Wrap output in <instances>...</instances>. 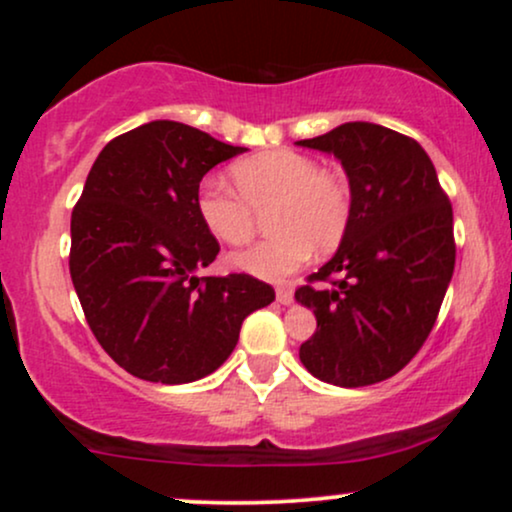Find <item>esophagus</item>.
<instances>
[{
	"label": "esophagus",
	"mask_w": 512,
	"mask_h": 512,
	"mask_svg": "<svg viewBox=\"0 0 512 512\" xmlns=\"http://www.w3.org/2000/svg\"><path fill=\"white\" fill-rule=\"evenodd\" d=\"M276 301H279L281 305H291L293 303V291L291 289H276Z\"/></svg>",
	"instance_id": "1"
}]
</instances>
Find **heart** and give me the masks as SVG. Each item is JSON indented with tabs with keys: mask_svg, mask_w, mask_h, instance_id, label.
<instances>
[{
	"mask_svg": "<svg viewBox=\"0 0 512 512\" xmlns=\"http://www.w3.org/2000/svg\"><path fill=\"white\" fill-rule=\"evenodd\" d=\"M236 190L204 180L197 192V214L219 243H250L269 211L274 233L255 248L238 252L231 264L264 281H284L315 252H332L342 243L351 219L349 180L320 168L315 158L291 149L262 151L233 163Z\"/></svg>",
	"mask_w": 512,
	"mask_h": 512,
	"instance_id": "heart-1",
	"label": "heart"
}]
</instances>
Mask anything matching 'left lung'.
<instances>
[{"mask_svg": "<svg viewBox=\"0 0 512 512\" xmlns=\"http://www.w3.org/2000/svg\"><path fill=\"white\" fill-rule=\"evenodd\" d=\"M296 144L339 158L351 187L339 250L296 291L317 320L298 356L322 383H380L436 325L455 269L450 199L421 144L395 129L346 122Z\"/></svg>", "mask_w": 512, "mask_h": 512, "instance_id": "1", "label": "left lung"}]
</instances>
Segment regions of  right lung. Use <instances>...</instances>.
Instances as JSON below:
<instances>
[{"mask_svg":"<svg viewBox=\"0 0 512 512\" xmlns=\"http://www.w3.org/2000/svg\"><path fill=\"white\" fill-rule=\"evenodd\" d=\"M243 151L154 120L105 144L88 173L69 274L98 344L134 378L182 385L214 373L245 317L274 301L250 274L197 276L219 255L197 214L199 182Z\"/></svg>","mask_w":512,"mask_h":512,"instance_id":"right-lung-1","label":"right lung"}]
</instances>
